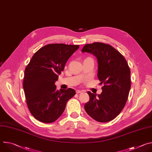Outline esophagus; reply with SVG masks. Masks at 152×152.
Listing matches in <instances>:
<instances>
[{
	"label": "esophagus",
	"mask_w": 152,
	"mask_h": 152,
	"mask_svg": "<svg viewBox=\"0 0 152 152\" xmlns=\"http://www.w3.org/2000/svg\"><path fill=\"white\" fill-rule=\"evenodd\" d=\"M83 92H84V91H81V90H76V93H77V94H79V93H83Z\"/></svg>",
	"instance_id": "obj_1"
}]
</instances>
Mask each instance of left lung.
<instances>
[{
    "mask_svg": "<svg viewBox=\"0 0 152 152\" xmlns=\"http://www.w3.org/2000/svg\"><path fill=\"white\" fill-rule=\"evenodd\" d=\"M82 52L96 56L97 76L100 84L103 85L100 94L87 92L90 101L85 104V111L97 121H110L121 113L129 96L131 82L128 64L118 50L103 42L86 44Z\"/></svg>",
    "mask_w": 152,
    "mask_h": 152,
    "instance_id": "obj_1",
    "label": "left lung"
}]
</instances>
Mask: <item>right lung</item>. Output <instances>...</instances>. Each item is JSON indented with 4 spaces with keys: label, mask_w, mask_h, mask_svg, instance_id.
<instances>
[{
    "label": "right lung",
    "mask_w": 152,
    "mask_h": 152,
    "mask_svg": "<svg viewBox=\"0 0 152 152\" xmlns=\"http://www.w3.org/2000/svg\"><path fill=\"white\" fill-rule=\"evenodd\" d=\"M79 45L49 44L36 52L25 70L23 87L31 114L38 121L50 123L63 113L73 97L72 88L56 90L55 82L67 60Z\"/></svg>",
    "instance_id": "add662e5"
}]
</instances>
